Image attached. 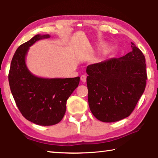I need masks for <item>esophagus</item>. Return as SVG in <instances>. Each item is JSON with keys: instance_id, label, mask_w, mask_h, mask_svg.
Segmentation results:
<instances>
[{"instance_id": "1", "label": "esophagus", "mask_w": 158, "mask_h": 158, "mask_svg": "<svg viewBox=\"0 0 158 158\" xmlns=\"http://www.w3.org/2000/svg\"><path fill=\"white\" fill-rule=\"evenodd\" d=\"M81 80L82 82H85L86 81V76L85 75V74H83V75L81 76Z\"/></svg>"}]
</instances>
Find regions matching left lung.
Returning <instances> with one entry per match:
<instances>
[{
  "instance_id": "1",
  "label": "left lung",
  "mask_w": 158,
  "mask_h": 158,
  "mask_svg": "<svg viewBox=\"0 0 158 158\" xmlns=\"http://www.w3.org/2000/svg\"><path fill=\"white\" fill-rule=\"evenodd\" d=\"M132 52L87 67L88 100L96 118L105 123L129 116L146 88L145 56L131 42Z\"/></svg>"
}]
</instances>
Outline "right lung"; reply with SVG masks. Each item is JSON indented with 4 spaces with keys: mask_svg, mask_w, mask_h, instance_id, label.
<instances>
[{
    "mask_svg": "<svg viewBox=\"0 0 158 158\" xmlns=\"http://www.w3.org/2000/svg\"><path fill=\"white\" fill-rule=\"evenodd\" d=\"M49 35H36L18 47L13 56L8 75L10 90L19 110L33 123L49 126L57 124L64 116L68 98L78 86L74 78H41L32 74L26 66L29 47Z\"/></svg>",
    "mask_w": 158,
    "mask_h": 158,
    "instance_id": "obj_1",
    "label": "right lung"
}]
</instances>
